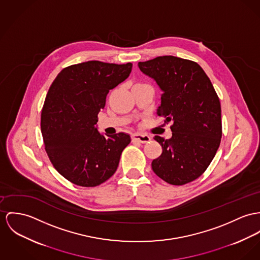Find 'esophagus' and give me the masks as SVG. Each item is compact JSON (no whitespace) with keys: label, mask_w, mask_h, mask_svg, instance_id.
<instances>
[{"label":"esophagus","mask_w":260,"mask_h":260,"mask_svg":"<svg viewBox=\"0 0 260 260\" xmlns=\"http://www.w3.org/2000/svg\"><path fill=\"white\" fill-rule=\"evenodd\" d=\"M132 140L133 141H140L141 143H146L150 141V137L146 135H140V134H134L132 135Z\"/></svg>","instance_id":"obj_1"}]
</instances>
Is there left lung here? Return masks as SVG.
Here are the masks:
<instances>
[{
	"label": "left lung",
	"mask_w": 260,
	"mask_h": 260,
	"mask_svg": "<svg viewBox=\"0 0 260 260\" xmlns=\"http://www.w3.org/2000/svg\"><path fill=\"white\" fill-rule=\"evenodd\" d=\"M139 67L163 92L156 114L172 122L171 139L154 137L162 153L152 161V170L171 185L192 182L206 171L220 146L221 111L214 86L191 60L165 55L139 62Z\"/></svg>",
	"instance_id": "8db88e82"
}]
</instances>
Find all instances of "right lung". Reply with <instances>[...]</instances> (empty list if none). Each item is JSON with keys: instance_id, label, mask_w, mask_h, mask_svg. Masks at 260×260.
I'll use <instances>...</instances> for the list:
<instances>
[{"instance_id": "obj_1", "label": "right lung", "mask_w": 260, "mask_h": 260, "mask_svg": "<svg viewBox=\"0 0 260 260\" xmlns=\"http://www.w3.org/2000/svg\"><path fill=\"white\" fill-rule=\"evenodd\" d=\"M133 64L97 60L68 66L52 82L41 112L45 151L60 174L82 187H95L116 172L131 142L124 133L103 136L95 126L110 90L125 80Z\"/></svg>"}]
</instances>
